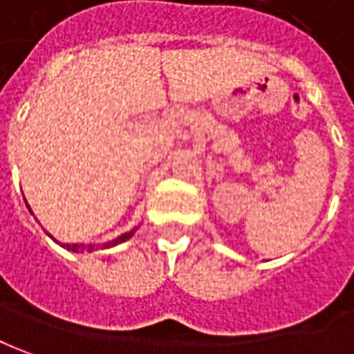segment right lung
Here are the masks:
<instances>
[{
  "instance_id": "1",
  "label": "right lung",
  "mask_w": 354,
  "mask_h": 354,
  "mask_svg": "<svg viewBox=\"0 0 354 354\" xmlns=\"http://www.w3.org/2000/svg\"><path fill=\"white\" fill-rule=\"evenodd\" d=\"M131 234H133V230H131V232H126V234H122V236L116 238V240H112L110 244H104V248L116 246V244H120V242H124V240H127V238H131ZM64 248L71 250V252H81V250H85V246H83V244H64ZM86 250H93V246H88Z\"/></svg>"
}]
</instances>
